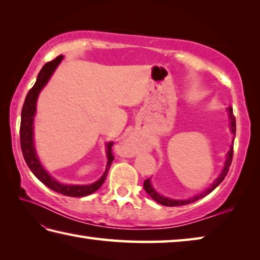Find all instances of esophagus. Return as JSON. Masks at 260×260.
<instances>
[{
  "instance_id": "obj_1",
  "label": "esophagus",
  "mask_w": 260,
  "mask_h": 260,
  "mask_svg": "<svg viewBox=\"0 0 260 260\" xmlns=\"http://www.w3.org/2000/svg\"><path fill=\"white\" fill-rule=\"evenodd\" d=\"M121 151L125 156H134L138 151V139L136 136L130 135L121 144Z\"/></svg>"
}]
</instances>
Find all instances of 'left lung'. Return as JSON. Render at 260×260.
Wrapping results in <instances>:
<instances>
[{
  "instance_id": "obj_1",
  "label": "left lung",
  "mask_w": 260,
  "mask_h": 260,
  "mask_svg": "<svg viewBox=\"0 0 260 260\" xmlns=\"http://www.w3.org/2000/svg\"><path fill=\"white\" fill-rule=\"evenodd\" d=\"M229 112H230V118H231V130L232 133H233L235 135V131H236V124H235V116L233 114V108L230 107L229 108ZM233 146L231 147L230 152L227 153V157H226V161H225V166H224V169H222L221 174L219 175V177L215 180V183H213L211 185L210 188H208L206 192H203L202 194L198 195V197H194L192 199L189 200H171V199H168V198H165V197H161L160 194H157L155 190H154V188L152 187L151 185V180L149 179H146L144 181V188L146 192L149 194V197H151L154 201H156L157 203L162 204V206H166V207H178V206H185V204H188V203H192V202H195L198 201V200L202 199L206 197V195H208L209 193H211L213 189H215L218 185H219L222 180L225 179L226 175L229 174V170H230V167L232 165V160H233Z\"/></svg>"
}]
</instances>
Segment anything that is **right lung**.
<instances>
[{
  "instance_id": "add662e5",
  "label": "right lung",
  "mask_w": 260,
  "mask_h": 260,
  "mask_svg": "<svg viewBox=\"0 0 260 260\" xmlns=\"http://www.w3.org/2000/svg\"><path fill=\"white\" fill-rule=\"evenodd\" d=\"M62 56H58L54 58L53 60L45 63L42 67V70L40 71L38 79H36L35 84L33 85L28 93L26 95L25 103L22 105L21 109V121H20V147L22 155H24L25 161L28 166L31 172L35 175L41 183H43L45 186H48L50 189L54 190V192L60 193L66 197L72 198H82L86 197L94 193L100 186L104 184L106 176L108 174L109 168H111L112 162L114 160V155L112 153V146L113 143L107 144V166L106 170H105L102 178L95 181V183L91 185H63L58 183V181L52 178L47 171L43 169V167L41 166L39 161V157L36 155L34 144H33V121L34 115L36 111V99L40 91L43 89V86L47 84L50 76L52 75V73L56 70L59 62L61 61Z\"/></svg>"
}]
</instances>
